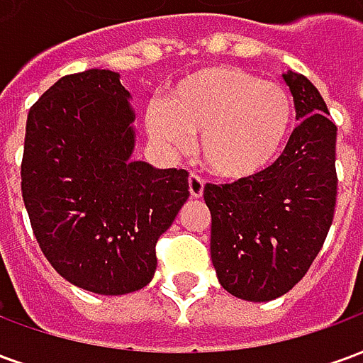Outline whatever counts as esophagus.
<instances>
[{"label":"esophagus","instance_id":"esophagus-1","mask_svg":"<svg viewBox=\"0 0 363 363\" xmlns=\"http://www.w3.org/2000/svg\"><path fill=\"white\" fill-rule=\"evenodd\" d=\"M189 190H190V196L192 198H202L204 194V181H202V177L196 173H192L189 177Z\"/></svg>","mask_w":363,"mask_h":363}]
</instances>
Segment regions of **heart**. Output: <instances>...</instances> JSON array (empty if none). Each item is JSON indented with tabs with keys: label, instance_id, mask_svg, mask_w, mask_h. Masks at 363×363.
I'll use <instances>...</instances> for the list:
<instances>
[{
	"label": "heart",
	"instance_id": "b5f03b06",
	"mask_svg": "<svg viewBox=\"0 0 363 363\" xmlns=\"http://www.w3.org/2000/svg\"><path fill=\"white\" fill-rule=\"evenodd\" d=\"M294 99L276 82L235 66L202 67L182 77L167 104L145 112L153 140L186 150L200 134V159L223 179H247L272 163L294 124Z\"/></svg>",
	"mask_w": 363,
	"mask_h": 363
}]
</instances>
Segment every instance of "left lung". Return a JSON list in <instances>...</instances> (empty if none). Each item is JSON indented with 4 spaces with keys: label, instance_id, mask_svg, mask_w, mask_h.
Here are the masks:
<instances>
[{
    "label": "left lung",
    "instance_id": "8db88e82",
    "mask_svg": "<svg viewBox=\"0 0 363 363\" xmlns=\"http://www.w3.org/2000/svg\"><path fill=\"white\" fill-rule=\"evenodd\" d=\"M299 126L272 165L231 184H206L218 280L245 301L288 294L327 239L336 204V126L305 75L288 72Z\"/></svg>",
    "mask_w": 363,
    "mask_h": 363
}]
</instances>
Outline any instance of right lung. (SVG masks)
Wrapping results in <instances>:
<instances>
[{
	"label": "right lung",
	"instance_id": "1",
	"mask_svg": "<svg viewBox=\"0 0 363 363\" xmlns=\"http://www.w3.org/2000/svg\"><path fill=\"white\" fill-rule=\"evenodd\" d=\"M120 74L66 75L28 111L21 190L54 270L77 288L124 296L147 286L155 243L189 200L184 169L134 161L135 112Z\"/></svg>",
	"mask_w": 363,
	"mask_h": 363
}]
</instances>
